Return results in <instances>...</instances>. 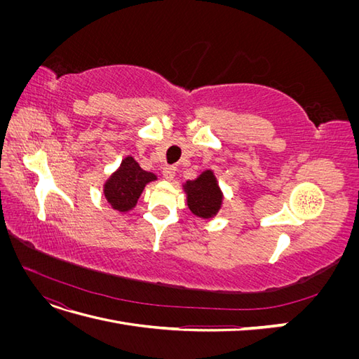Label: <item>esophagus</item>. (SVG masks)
Instances as JSON below:
<instances>
[{
  "mask_svg": "<svg viewBox=\"0 0 359 359\" xmlns=\"http://www.w3.org/2000/svg\"><path fill=\"white\" fill-rule=\"evenodd\" d=\"M175 173H177V168H175V166H166V168H163V177H165L168 181L175 178Z\"/></svg>",
  "mask_w": 359,
  "mask_h": 359,
  "instance_id": "34e87169",
  "label": "esophagus"
}]
</instances>
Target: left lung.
Masks as SVG:
<instances>
[{"label":"left lung","mask_w":359,"mask_h":359,"mask_svg":"<svg viewBox=\"0 0 359 359\" xmlns=\"http://www.w3.org/2000/svg\"><path fill=\"white\" fill-rule=\"evenodd\" d=\"M182 190L187 196L189 210L203 220H210L219 214L223 205V191L214 170L206 169L198 178L182 184Z\"/></svg>","instance_id":"left-lung-1"}]
</instances>
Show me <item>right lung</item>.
I'll return each instance as SVG.
<instances>
[{
    "label": "right lung",
    "mask_w": 359,
    "mask_h": 359,
    "mask_svg": "<svg viewBox=\"0 0 359 359\" xmlns=\"http://www.w3.org/2000/svg\"><path fill=\"white\" fill-rule=\"evenodd\" d=\"M153 181H157L156 173L144 170L132 156H127L104 181L103 194L112 210L126 214L135 208L145 186Z\"/></svg>",
    "instance_id": "add662e5"
}]
</instances>
